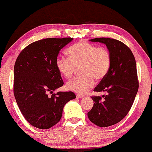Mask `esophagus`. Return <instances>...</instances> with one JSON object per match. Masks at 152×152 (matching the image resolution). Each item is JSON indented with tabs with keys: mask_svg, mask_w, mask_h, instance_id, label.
Returning <instances> with one entry per match:
<instances>
[{
	"mask_svg": "<svg viewBox=\"0 0 152 152\" xmlns=\"http://www.w3.org/2000/svg\"><path fill=\"white\" fill-rule=\"evenodd\" d=\"M76 98L82 99V98H84V96H82V95H80V94H76Z\"/></svg>",
	"mask_w": 152,
	"mask_h": 152,
	"instance_id": "34e87169",
	"label": "esophagus"
}]
</instances>
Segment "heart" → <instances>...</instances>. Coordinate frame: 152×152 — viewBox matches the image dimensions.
I'll use <instances>...</instances> for the list:
<instances>
[{
  "label": "heart",
  "instance_id": "1",
  "mask_svg": "<svg viewBox=\"0 0 152 152\" xmlns=\"http://www.w3.org/2000/svg\"><path fill=\"white\" fill-rule=\"evenodd\" d=\"M68 57L58 56L56 67L65 78H70L76 68L80 66L82 76L68 81L66 89L80 94L87 93L94 84V79L102 80L111 67L112 56L107 50L99 48L93 44L80 41L67 50Z\"/></svg>",
  "mask_w": 152,
  "mask_h": 152
}]
</instances>
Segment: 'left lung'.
<instances>
[{"label": "left lung", "instance_id": "obj_1", "mask_svg": "<svg viewBox=\"0 0 152 152\" xmlns=\"http://www.w3.org/2000/svg\"><path fill=\"white\" fill-rule=\"evenodd\" d=\"M90 41L106 46L112 64L107 76L94 90L107 95L104 100L100 96L92 97L94 106L88 117L96 126L108 127L124 119L134 103L139 87L136 60L131 50L119 40L98 38Z\"/></svg>", "mask_w": 152, "mask_h": 152}]
</instances>
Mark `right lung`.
Returning a JSON list of instances; mask_svg holds the SVG:
<instances>
[{
    "label": "right lung",
    "instance_id": "obj_1",
    "mask_svg": "<svg viewBox=\"0 0 152 152\" xmlns=\"http://www.w3.org/2000/svg\"><path fill=\"white\" fill-rule=\"evenodd\" d=\"M73 38H49L30 44L18 55L14 67V94L28 122L35 128L49 129L59 122L72 92L48 93L64 84L56 67L59 51Z\"/></svg>",
    "mask_w": 152,
    "mask_h": 152
}]
</instances>
